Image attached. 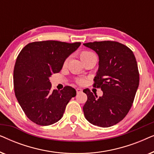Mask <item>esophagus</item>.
Listing matches in <instances>:
<instances>
[{
    "instance_id": "obj_1",
    "label": "esophagus",
    "mask_w": 154,
    "mask_h": 154,
    "mask_svg": "<svg viewBox=\"0 0 154 154\" xmlns=\"http://www.w3.org/2000/svg\"><path fill=\"white\" fill-rule=\"evenodd\" d=\"M76 92L77 93H79V92H81L82 91H83V90L81 89V88H76Z\"/></svg>"
}]
</instances>
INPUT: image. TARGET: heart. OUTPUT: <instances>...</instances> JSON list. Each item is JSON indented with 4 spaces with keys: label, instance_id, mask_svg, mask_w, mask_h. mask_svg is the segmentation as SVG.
<instances>
[{
    "label": "heart",
    "instance_id": "1",
    "mask_svg": "<svg viewBox=\"0 0 154 154\" xmlns=\"http://www.w3.org/2000/svg\"><path fill=\"white\" fill-rule=\"evenodd\" d=\"M94 55L93 52H90V51H88V50H84V51H82L81 53H80V57H81V60L83 61V62L84 61L87 60L89 57H90L91 56H93ZM68 62H69V58H66V60L64 61V63H63V66H66V64H68ZM77 83H79V84H82L84 82V80L83 79H78L77 80Z\"/></svg>",
    "mask_w": 154,
    "mask_h": 154
}]
</instances>
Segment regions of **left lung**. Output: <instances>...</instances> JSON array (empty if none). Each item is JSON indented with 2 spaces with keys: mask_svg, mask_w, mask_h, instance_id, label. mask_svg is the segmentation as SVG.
<instances>
[{
  "mask_svg": "<svg viewBox=\"0 0 154 154\" xmlns=\"http://www.w3.org/2000/svg\"><path fill=\"white\" fill-rule=\"evenodd\" d=\"M98 54L99 69L93 87L101 88L97 97L89 89L83 92L88 100L83 106L85 119L102 128L114 125L129 112L140 83L137 63L129 48L116 41L83 43Z\"/></svg>",
  "mask_w": 154,
  "mask_h": 154,
  "instance_id": "1",
  "label": "left lung"
}]
</instances>
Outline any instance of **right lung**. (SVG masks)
<instances>
[{
	"mask_svg": "<svg viewBox=\"0 0 154 154\" xmlns=\"http://www.w3.org/2000/svg\"><path fill=\"white\" fill-rule=\"evenodd\" d=\"M81 45L57 41H35L21 50L14 64V94L28 119L39 125L62 119L69 101L76 95L71 86L51 91L49 78L60 72L64 61Z\"/></svg>",
	"mask_w": 154,
	"mask_h": 154,
	"instance_id": "add662e5",
	"label": "right lung"
}]
</instances>
